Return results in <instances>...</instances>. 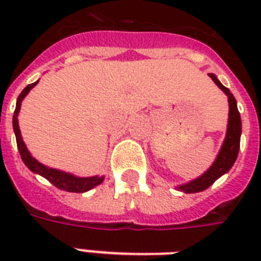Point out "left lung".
<instances>
[{
    "label": "left lung",
    "mask_w": 261,
    "mask_h": 261,
    "mask_svg": "<svg viewBox=\"0 0 261 261\" xmlns=\"http://www.w3.org/2000/svg\"><path fill=\"white\" fill-rule=\"evenodd\" d=\"M208 75L214 81L215 85H218L219 89L223 90V93L227 96V101H229L227 130L226 135H225V139H223L222 146H221V150H219L218 155H217V159L213 163V165L202 176H199L198 178H194V180H191V181L177 187L178 190L186 192V194H195V192H200V191L207 190L217 178H219L221 176L227 173V172L230 171V168L233 167V164L236 163L240 150L241 116H240L239 108H237V101H236L234 96L231 94L230 90L219 83L217 75L213 74V73H210Z\"/></svg>",
    "instance_id": "left-lung-1"
}]
</instances>
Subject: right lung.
Returning a JSON list of instances; mask_svg holds the SVG:
<instances>
[{"instance_id":"obj_1","label":"right lung","mask_w":261,"mask_h":261,"mask_svg":"<svg viewBox=\"0 0 261 261\" xmlns=\"http://www.w3.org/2000/svg\"><path fill=\"white\" fill-rule=\"evenodd\" d=\"M39 81L34 84H30L27 85L22 92L18 94L17 101H16V110H14L13 114V130L14 135H16V142H17V149L20 151V155H21V160L24 161L28 169L31 172H34L36 174H40L44 178H47L51 184H54L57 188L63 191H67V192H77V194H83V192H87V191L92 190L98 184H101L102 180H104V176H92V177H79V176H74V174L67 173V172L59 171V169H54V168H48L46 165L40 164L36 159H34L31 155L30 150L27 149L25 143L21 138V133H20V127H18V112H20V108H21V102L24 100L27 94L30 93V90L38 84Z\"/></svg>"}]
</instances>
